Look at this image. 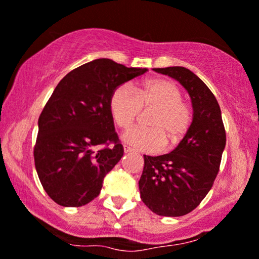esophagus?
<instances>
[{"mask_svg": "<svg viewBox=\"0 0 259 259\" xmlns=\"http://www.w3.org/2000/svg\"><path fill=\"white\" fill-rule=\"evenodd\" d=\"M124 152L125 154H132V152H134V150L132 148H129V146L124 145Z\"/></svg>", "mask_w": 259, "mask_h": 259, "instance_id": "1", "label": "esophagus"}]
</instances>
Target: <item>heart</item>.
<instances>
[{"instance_id": "b5f03b06", "label": "heart", "mask_w": 259, "mask_h": 259, "mask_svg": "<svg viewBox=\"0 0 259 259\" xmlns=\"http://www.w3.org/2000/svg\"><path fill=\"white\" fill-rule=\"evenodd\" d=\"M109 108L118 126L127 129L137 121L141 110H154L146 120V129H132L122 140L138 150L157 152L172 148L189 133L194 121L192 108L182 100L181 89L165 79H150L135 88L126 85L113 92Z\"/></svg>"}]
</instances>
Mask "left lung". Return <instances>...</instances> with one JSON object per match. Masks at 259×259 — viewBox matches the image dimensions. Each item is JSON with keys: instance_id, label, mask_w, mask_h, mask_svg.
<instances>
[{"instance_id": "obj_1", "label": "left lung", "mask_w": 259, "mask_h": 259, "mask_svg": "<svg viewBox=\"0 0 259 259\" xmlns=\"http://www.w3.org/2000/svg\"><path fill=\"white\" fill-rule=\"evenodd\" d=\"M154 70L186 89L194 121L172 151L159 156L144 155L139 190L143 202L154 213L179 217L197 207L211 190L225 150L226 132L217 99L195 73L185 67Z\"/></svg>"}]
</instances>
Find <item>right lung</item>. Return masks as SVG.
Here are the masks:
<instances>
[{"label":"right lung","mask_w":259,"mask_h":259,"mask_svg":"<svg viewBox=\"0 0 259 259\" xmlns=\"http://www.w3.org/2000/svg\"><path fill=\"white\" fill-rule=\"evenodd\" d=\"M148 72L99 58L58 83L38 119L34 164L43 189L64 207L98 197L105 175L124 154L109 102L121 84Z\"/></svg>","instance_id":"obj_1"}]
</instances>
